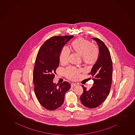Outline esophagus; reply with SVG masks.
Masks as SVG:
<instances>
[{
	"instance_id": "34e87169",
	"label": "esophagus",
	"mask_w": 135,
	"mask_h": 135,
	"mask_svg": "<svg viewBox=\"0 0 135 135\" xmlns=\"http://www.w3.org/2000/svg\"><path fill=\"white\" fill-rule=\"evenodd\" d=\"M75 86H76V84L73 83V84H71V88L74 87H75Z\"/></svg>"
}]
</instances>
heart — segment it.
Returning <instances> with one entry per match:
<instances>
[{
  "label": "heart",
  "instance_id": "obj_1",
  "mask_svg": "<svg viewBox=\"0 0 135 135\" xmlns=\"http://www.w3.org/2000/svg\"><path fill=\"white\" fill-rule=\"evenodd\" d=\"M70 47L71 52L81 57L83 63L86 66L94 65L98 59L99 51L98 47L83 37H78L73 40ZM68 57V52L66 49L62 50L59 56L61 64L63 65L67 64ZM79 73V71L75 69H69L65 71V75L69 79L74 80L78 78Z\"/></svg>",
  "mask_w": 135,
  "mask_h": 135
}]
</instances>
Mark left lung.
Masks as SVG:
<instances>
[{
    "mask_svg": "<svg viewBox=\"0 0 135 135\" xmlns=\"http://www.w3.org/2000/svg\"><path fill=\"white\" fill-rule=\"evenodd\" d=\"M91 38L97 42L99 46V56L89 73L93 77V85L89 90L82 85L83 92L80 100L83 105L92 109L101 105L109 95L113 67L110 54L105 44L98 38Z\"/></svg>",
    "mask_w": 135,
    "mask_h": 135,
    "instance_id": "obj_1",
    "label": "left lung"
}]
</instances>
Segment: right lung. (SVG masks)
Wrapping results in <instances>:
<instances>
[{"label": "right lung", "instance_id": "obj_1", "mask_svg": "<svg viewBox=\"0 0 135 135\" xmlns=\"http://www.w3.org/2000/svg\"><path fill=\"white\" fill-rule=\"evenodd\" d=\"M73 36H57L43 44L36 58L33 72V89L36 97L42 106L52 110L62 106L65 93L71 88L67 81L57 85L53 83L59 65L60 54Z\"/></svg>", "mask_w": 135, "mask_h": 135}]
</instances>
